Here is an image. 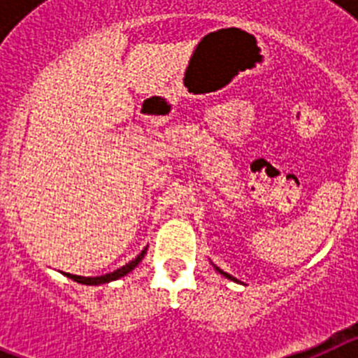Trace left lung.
Instances as JSON below:
<instances>
[{
  "label": "left lung",
  "instance_id": "obj_1",
  "mask_svg": "<svg viewBox=\"0 0 358 358\" xmlns=\"http://www.w3.org/2000/svg\"><path fill=\"white\" fill-rule=\"evenodd\" d=\"M215 268H217V271H218V273H220V274H224V276H226L227 280H233V281H236V283H238V280H236V278L229 276V274H227V273H224V271H220V268H218V267H215Z\"/></svg>",
  "mask_w": 358,
  "mask_h": 358
}]
</instances>
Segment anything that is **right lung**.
<instances>
[{"label": "right lung", "instance_id": "obj_1", "mask_svg": "<svg viewBox=\"0 0 358 358\" xmlns=\"http://www.w3.org/2000/svg\"><path fill=\"white\" fill-rule=\"evenodd\" d=\"M145 252H147V248L143 249V251L140 252V255L136 256L134 260L129 262V264H125L123 267L116 268L115 273H109V274H103V276H94V278H85V276H77V274H69V273H64V276L71 278L73 281H77V283H82V285H102V283H109V281H115L118 280V278L125 276V274H129L132 271V268L136 267V265L140 264L141 260H143Z\"/></svg>", "mask_w": 358, "mask_h": 358}]
</instances>
